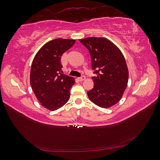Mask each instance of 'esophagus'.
Masks as SVG:
<instances>
[{
    "instance_id": "34e87169",
    "label": "esophagus",
    "mask_w": 160,
    "mask_h": 160,
    "mask_svg": "<svg viewBox=\"0 0 160 160\" xmlns=\"http://www.w3.org/2000/svg\"><path fill=\"white\" fill-rule=\"evenodd\" d=\"M85 79V76H82V77H79V78H78V80L79 81H83Z\"/></svg>"
}]
</instances>
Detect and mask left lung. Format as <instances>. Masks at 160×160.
Wrapping results in <instances>:
<instances>
[{"label":"left lung","instance_id":"8db88e82","mask_svg":"<svg viewBox=\"0 0 160 160\" xmlns=\"http://www.w3.org/2000/svg\"><path fill=\"white\" fill-rule=\"evenodd\" d=\"M90 52L91 67L97 74L94 87L88 92L91 102L109 108L122 99L127 88L129 71L122 52L113 42L103 37L79 39Z\"/></svg>","mask_w":160,"mask_h":160}]
</instances>
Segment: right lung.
Listing matches in <instances>:
<instances>
[{"label": "right lung", "instance_id": "obj_1", "mask_svg": "<svg viewBox=\"0 0 160 160\" xmlns=\"http://www.w3.org/2000/svg\"><path fill=\"white\" fill-rule=\"evenodd\" d=\"M75 39L56 38L43 45L34 57L30 83L41 105L50 111L62 107L70 98L75 79L61 73L62 55L73 46Z\"/></svg>", "mask_w": 160, "mask_h": 160}]
</instances>
